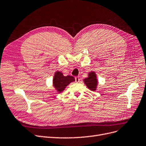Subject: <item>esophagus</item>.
I'll use <instances>...</instances> for the list:
<instances>
[{
  "label": "esophagus",
  "instance_id": "obj_1",
  "mask_svg": "<svg viewBox=\"0 0 146 146\" xmlns=\"http://www.w3.org/2000/svg\"><path fill=\"white\" fill-rule=\"evenodd\" d=\"M79 80H80V78H79V76L75 77V81H76V82H79Z\"/></svg>",
  "mask_w": 146,
  "mask_h": 146
}]
</instances>
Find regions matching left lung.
Instances as JSON below:
<instances>
[{"label": "left lung", "instance_id": "obj_1", "mask_svg": "<svg viewBox=\"0 0 146 146\" xmlns=\"http://www.w3.org/2000/svg\"><path fill=\"white\" fill-rule=\"evenodd\" d=\"M84 82L85 85L87 86V87L92 91H95L97 84H98V81H97L96 76L94 72H91L89 74L88 78L85 79Z\"/></svg>", "mask_w": 146, "mask_h": 146}]
</instances>
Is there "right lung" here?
<instances>
[{
  "label": "right lung",
  "mask_w": 146,
  "mask_h": 146,
  "mask_svg": "<svg viewBox=\"0 0 146 146\" xmlns=\"http://www.w3.org/2000/svg\"><path fill=\"white\" fill-rule=\"evenodd\" d=\"M53 85L56 89L61 92L70 82L74 81V78L72 76H64L61 72H57L53 78Z\"/></svg>",
  "instance_id": "obj_1"
}]
</instances>
